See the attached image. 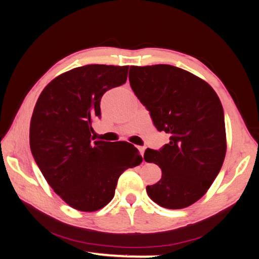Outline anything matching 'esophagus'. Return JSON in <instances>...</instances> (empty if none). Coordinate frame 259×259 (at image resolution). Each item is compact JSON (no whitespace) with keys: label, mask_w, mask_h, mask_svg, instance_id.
I'll use <instances>...</instances> for the list:
<instances>
[{"label":"esophagus","mask_w":259,"mask_h":259,"mask_svg":"<svg viewBox=\"0 0 259 259\" xmlns=\"http://www.w3.org/2000/svg\"><path fill=\"white\" fill-rule=\"evenodd\" d=\"M137 148H138V151H139V153H140V155H144V152H145V148H144L143 146H137Z\"/></svg>","instance_id":"1"}]
</instances>
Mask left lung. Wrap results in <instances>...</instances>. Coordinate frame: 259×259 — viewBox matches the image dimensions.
<instances>
[{"instance_id": "1", "label": "left lung", "mask_w": 259, "mask_h": 259, "mask_svg": "<svg viewBox=\"0 0 259 259\" xmlns=\"http://www.w3.org/2000/svg\"><path fill=\"white\" fill-rule=\"evenodd\" d=\"M129 81L156 129L170 136L161 150L144 154L162 170L147 194L163 208L190 207L207 193L225 159L221 100L202 78L171 65L130 66Z\"/></svg>"}]
</instances>
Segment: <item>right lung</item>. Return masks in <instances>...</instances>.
Returning a JSON list of instances; mask_svg holds the SVG:
<instances>
[{
    "mask_svg": "<svg viewBox=\"0 0 259 259\" xmlns=\"http://www.w3.org/2000/svg\"><path fill=\"white\" fill-rule=\"evenodd\" d=\"M129 66L85 65L60 74L35 105L29 145L46 181L69 207L91 212L111 202L117 179L143 157L129 143L91 140L100 99L125 83Z\"/></svg>",
    "mask_w": 259,
    "mask_h": 259,
    "instance_id": "obj_1",
    "label": "right lung"
}]
</instances>
